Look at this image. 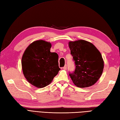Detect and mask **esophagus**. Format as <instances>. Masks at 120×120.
Returning <instances> with one entry per match:
<instances>
[{
  "label": "esophagus",
  "instance_id": "34e87169",
  "mask_svg": "<svg viewBox=\"0 0 120 120\" xmlns=\"http://www.w3.org/2000/svg\"><path fill=\"white\" fill-rule=\"evenodd\" d=\"M66 68H67V66H66V65H65L63 68V69H64V70H66Z\"/></svg>",
  "mask_w": 120,
  "mask_h": 120
}]
</instances>
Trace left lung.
<instances>
[{
  "label": "left lung",
  "instance_id": "obj_1",
  "mask_svg": "<svg viewBox=\"0 0 120 120\" xmlns=\"http://www.w3.org/2000/svg\"><path fill=\"white\" fill-rule=\"evenodd\" d=\"M68 46L76 64L74 73L69 74L74 84L80 88L94 85L103 71L101 52L93 43L84 40L71 41Z\"/></svg>",
  "mask_w": 120,
  "mask_h": 120
}]
</instances>
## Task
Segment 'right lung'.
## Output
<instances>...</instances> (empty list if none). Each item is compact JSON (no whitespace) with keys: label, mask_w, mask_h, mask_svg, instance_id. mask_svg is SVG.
<instances>
[{"label":"right lung","mask_w":120,"mask_h":120,"mask_svg":"<svg viewBox=\"0 0 120 120\" xmlns=\"http://www.w3.org/2000/svg\"><path fill=\"white\" fill-rule=\"evenodd\" d=\"M51 47L49 42L37 40L27 46L22 55L24 76L30 84L39 88L51 84L60 70L58 55L50 52Z\"/></svg>","instance_id":"obj_1"}]
</instances>
